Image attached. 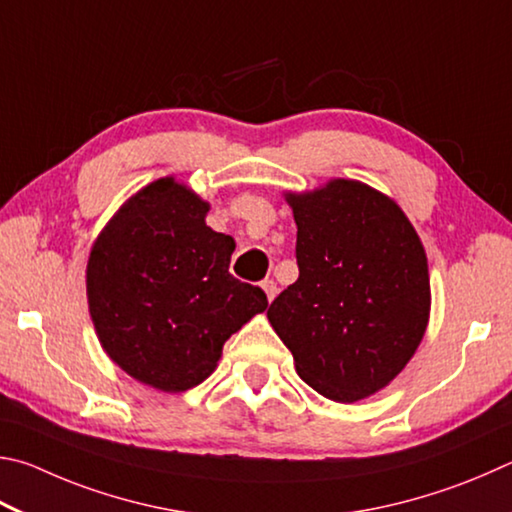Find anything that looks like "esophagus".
<instances>
[{"instance_id":"obj_1","label":"esophagus","mask_w":512,"mask_h":512,"mask_svg":"<svg viewBox=\"0 0 512 512\" xmlns=\"http://www.w3.org/2000/svg\"><path fill=\"white\" fill-rule=\"evenodd\" d=\"M263 290H265V294H267V301H274L276 292H279V288H276V283H274L272 279H265V281H263Z\"/></svg>"}]
</instances>
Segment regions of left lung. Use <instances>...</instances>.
<instances>
[{
    "instance_id": "left-lung-1",
    "label": "left lung",
    "mask_w": 512,
    "mask_h": 512,
    "mask_svg": "<svg viewBox=\"0 0 512 512\" xmlns=\"http://www.w3.org/2000/svg\"><path fill=\"white\" fill-rule=\"evenodd\" d=\"M288 202L299 279L267 317L317 393L337 402L371 396L405 369L425 335V249L398 204L366 184L335 179Z\"/></svg>"
}]
</instances>
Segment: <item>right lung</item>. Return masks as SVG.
<instances>
[{
  "mask_svg": "<svg viewBox=\"0 0 512 512\" xmlns=\"http://www.w3.org/2000/svg\"><path fill=\"white\" fill-rule=\"evenodd\" d=\"M209 204L164 177L123 204L94 242L87 297L105 353L161 391L209 378L227 339L267 308L229 274L236 242L206 227Z\"/></svg>",
  "mask_w": 512,
  "mask_h": 512,
  "instance_id": "right-lung-1",
  "label": "right lung"
}]
</instances>
